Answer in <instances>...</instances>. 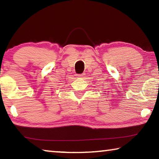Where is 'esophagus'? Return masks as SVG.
I'll return each instance as SVG.
<instances>
[{
    "instance_id": "esophagus-1",
    "label": "esophagus",
    "mask_w": 159,
    "mask_h": 159,
    "mask_svg": "<svg viewBox=\"0 0 159 159\" xmlns=\"http://www.w3.org/2000/svg\"><path fill=\"white\" fill-rule=\"evenodd\" d=\"M85 74H77V76L78 77H80V78H83V76H85Z\"/></svg>"
}]
</instances>
